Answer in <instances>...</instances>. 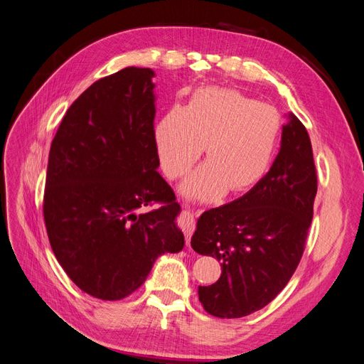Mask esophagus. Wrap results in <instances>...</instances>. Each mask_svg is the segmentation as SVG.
<instances>
[{"label":"esophagus","mask_w":364,"mask_h":364,"mask_svg":"<svg viewBox=\"0 0 364 364\" xmlns=\"http://www.w3.org/2000/svg\"><path fill=\"white\" fill-rule=\"evenodd\" d=\"M179 226L183 230L185 234V240H186V245H190V240L191 235L194 232V228H196V220L194 215L190 211H183L179 217Z\"/></svg>","instance_id":"1"}]
</instances>
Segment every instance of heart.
Masks as SVG:
<instances>
[{"instance_id": "heart-1", "label": "heart", "mask_w": 364, "mask_h": 364, "mask_svg": "<svg viewBox=\"0 0 364 364\" xmlns=\"http://www.w3.org/2000/svg\"><path fill=\"white\" fill-rule=\"evenodd\" d=\"M277 109L228 87L196 91L186 107L174 106L156 126L158 155L165 174L182 178L200 158L208 161L185 181L182 191L200 200L228 190L252 188L267 171L278 136Z\"/></svg>"}]
</instances>
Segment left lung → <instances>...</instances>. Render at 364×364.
<instances>
[{"label":"left lung","instance_id":"obj_1","mask_svg":"<svg viewBox=\"0 0 364 364\" xmlns=\"http://www.w3.org/2000/svg\"><path fill=\"white\" fill-rule=\"evenodd\" d=\"M289 118L269 173L243 197L197 220L191 247L222 262L220 279L199 287V301L211 316L238 318L261 310L299 266L317 174L305 126L293 114Z\"/></svg>","mask_w":364,"mask_h":364}]
</instances>
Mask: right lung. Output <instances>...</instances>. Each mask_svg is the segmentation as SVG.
<instances>
[{"mask_svg":"<svg viewBox=\"0 0 364 364\" xmlns=\"http://www.w3.org/2000/svg\"><path fill=\"white\" fill-rule=\"evenodd\" d=\"M153 75L129 67L92 83L50 149L43 220L51 249L77 287L103 301L138 290L159 255L185 245L174 222L181 206L156 171Z\"/></svg>","mask_w":364,"mask_h":364,"instance_id":"add662e5","label":"right lung"}]
</instances>
